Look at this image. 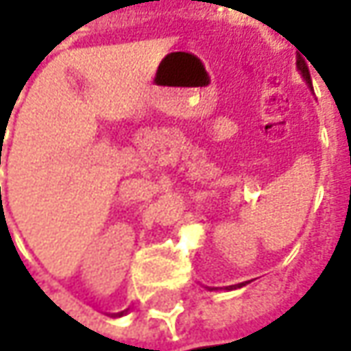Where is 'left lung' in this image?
<instances>
[{
  "label": "left lung",
  "instance_id": "obj_1",
  "mask_svg": "<svg viewBox=\"0 0 351 351\" xmlns=\"http://www.w3.org/2000/svg\"><path fill=\"white\" fill-rule=\"evenodd\" d=\"M297 64H299V60H297ZM301 70V74H303V77L306 80V84L311 86V74H308V70H306V66H303V68H299Z\"/></svg>",
  "mask_w": 351,
  "mask_h": 351
}]
</instances>
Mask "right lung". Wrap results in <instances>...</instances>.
Returning <instances> with one entry per match:
<instances>
[{"label":"right lung","mask_w":351,"mask_h":351,"mask_svg":"<svg viewBox=\"0 0 351 351\" xmlns=\"http://www.w3.org/2000/svg\"><path fill=\"white\" fill-rule=\"evenodd\" d=\"M121 315H123V313H121Z\"/></svg>","instance_id":"1"}]
</instances>
